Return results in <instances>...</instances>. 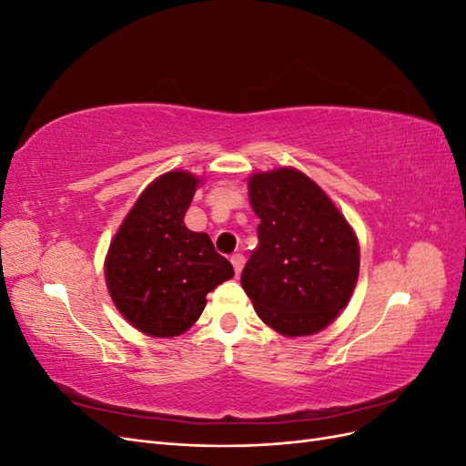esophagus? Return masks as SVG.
<instances>
[{"label":"esophagus","instance_id":"esophagus-1","mask_svg":"<svg viewBox=\"0 0 466 466\" xmlns=\"http://www.w3.org/2000/svg\"><path fill=\"white\" fill-rule=\"evenodd\" d=\"M231 264L235 268V276H241L243 266H245V257L243 255H233L231 257Z\"/></svg>","mask_w":466,"mask_h":466}]
</instances>
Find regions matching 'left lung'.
I'll list each match as a JSON object with an SVG mask.
<instances>
[{"label":"left lung","mask_w":466,"mask_h":466,"mask_svg":"<svg viewBox=\"0 0 466 466\" xmlns=\"http://www.w3.org/2000/svg\"><path fill=\"white\" fill-rule=\"evenodd\" d=\"M258 245L241 286L264 324L281 336H311L348 305L360 276L354 228L313 178L279 167L248 177Z\"/></svg>","instance_id":"left-lung-1"}]
</instances>
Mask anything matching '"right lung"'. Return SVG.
<instances>
[{"label": "right lung", "instance_id": "obj_1", "mask_svg": "<svg viewBox=\"0 0 466 466\" xmlns=\"http://www.w3.org/2000/svg\"><path fill=\"white\" fill-rule=\"evenodd\" d=\"M202 178L168 171L155 178L112 237L105 279L112 303L132 327L153 338L187 332L206 295L233 278L206 233L190 231L185 214Z\"/></svg>", "mask_w": 466, "mask_h": 466}]
</instances>
